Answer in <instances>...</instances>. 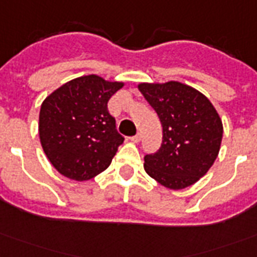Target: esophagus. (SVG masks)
<instances>
[{"label": "esophagus", "mask_w": 257, "mask_h": 257, "mask_svg": "<svg viewBox=\"0 0 257 257\" xmlns=\"http://www.w3.org/2000/svg\"><path fill=\"white\" fill-rule=\"evenodd\" d=\"M141 138H142V134H141V133H137L136 136H134V137H131V141H133V142H136V144H137V142H140V141H141Z\"/></svg>", "instance_id": "1"}]
</instances>
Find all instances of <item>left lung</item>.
Masks as SVG:
<instances>
[{
  "label": "left lung",
  "mask_w": 257,
  "mask_h": 257,
  "mask_svg": "<svg viewBox=\"0 0 257 257\" xmlns=\"http://www.w3.org/2000/svg\"><path fill=\"white\" fill-rule=\"evenodd\" d=\"M138 89L156 110L163 142L144 157L149 177L172 190L196 183L218 157L223 126L211 101L181 82L140 83Z\"/></svg>",
  "instance_id": "obj_1"
}]
</instances>
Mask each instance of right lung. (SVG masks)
I'll return each mask as SVG.
<instances>
[{"instance_id":"obj_1","label":"right lung","mask_w":257,"mask_h":257,"mask_svg":"<svg viewBox=\"0 0 257 257\" xmlns=\"http://www.w3.org/2000/svg\"><path fill=\"white\" fill-rule=\"evenodd\" d=\"M123 86V82L86 75L45 98L39 112V140L61 175L82 182L109 167L124 138L116 130L108 101Z\"/></svg>"}]
</instances>
